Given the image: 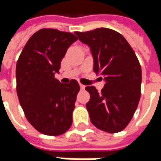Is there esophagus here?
Returning <instances> with one entry per match:
<instances>
[{
    "label": "esophagus",
    "mask_w": 161,
    "mask_h": 161,
    "mask_svg": "<svg viewBox=\"0 0 161 161\" xmlns=\"http://www.w3.org/2000/svg\"><path fill=\"white\" fill-rule=\"evenodd\" d=\"M80 87L81 90H85V86H84L83 84H80Z\"/></svg>",
    "instance_id": "obj_1"
}]
</instances>
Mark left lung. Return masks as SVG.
<instances>
[{"label":"left lung","instance_id":"8db88e82","mask_svg":"<svg viewBox=\"0 0 161 161\" xmlns=\"http://www.w3.org/2000/svg\"><path fill=\"white\" fill-rule=\"evenodd\" d=\"M75 34L90 47L93 71L105 80L101 92L94 86L85 88L90 95L86 104L90 121L104 132H121L133 118L141 97L138 58L126 39L113 29L100 28Z\"/></svg>","mask_w":161,"mask_h":161}]
</instances>
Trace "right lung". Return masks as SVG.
Wrapping results in <instances>:
<instances>
[{"mask_svg":"<svg viewBox=\"0 0 161 161\" xmlns=\"http://www.w3.org/2000/svg\"><path fill=\"white\" fill-rule=\"evenodd\" d=\"M75 35L43 28L27 42L16 66L17 94L28 121L38 132L57 136L72 124V111L80 85L63 84L54 78Z\"/></svg>","mask_w":161,"mask_h":161,"instance_id":"add662e5","label":"right lung"}]
</instances>
